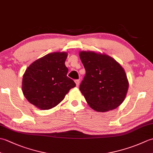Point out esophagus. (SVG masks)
<instances>
[{
  "label": "esophagus",
  "instance_id": "1",
  "mask_svg": "<svg viewBox=\"0 0 153 153\" xmlns=\"http://www.w3.org/2000/svg\"><path fill=\"white\" fill-rule=\"evenodd\" d=\"M75 83H76V85H77V87H78V86L79 85V84H80V82H79V80H78V79L75 80Z\"/></svg>",
  "mask_w": 153,
  "mask_h": 153
}]
</instances>
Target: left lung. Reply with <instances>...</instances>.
<instances>
[{
    "label": "left lung",
    "mask_w": 153,
    "mask_h": 153,
    "mask_svg": "<svg viewBox=\"0 0 153 153\" xmlns=\"http://www.w3.org/2000/svg\"><path fill=\"white\" fill-rule=\"evenodd\" d=\"M79 54L86 71L79 90L89 106L99 112L118 107L129 87L124 69L108 54L94 51H81Z\"/></svg>",
    "instance_id": "1"
}]
</instances>
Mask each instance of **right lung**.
<instances>
[{
  "mask_svg": "<svg viewBox=\"0 0 153 153\" xmlns=\"http://www.w3.org/2000/svg\"><path fill=\"white\" fill-rule=\"evenodd\" d=\"M66 52L48 54L31 63L22 79V92L32 105L49 110L63 100L76 83L67 76Z\"/></svg>",
  "mask_w": 153,
  "mask_h": 153,
  "instance_id": "right-lung-1",
  "label": "right lung"
}]
</instances>
